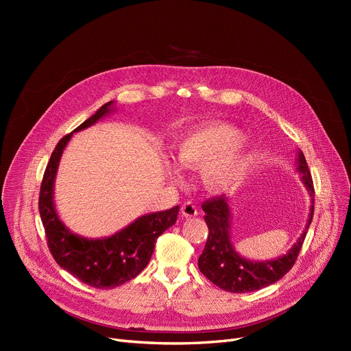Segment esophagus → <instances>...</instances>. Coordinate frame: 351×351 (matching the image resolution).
Instances as JSON below:
<instances>
[{
	"mask_svg": "<svg viewBox=\"0 0 351 351\" xmlns=\"http://www.w3.org/2000/svg\"><path fill=\"white\" fill-rule=\"evenodd\" d=\"M180 212L185 217H195L197 215V208L192 204V202H185L180 208Z\"/></svg>",
	"mask_w": 351,
	"mask_h": 351,
	"instance_id": "esophagus-1",
	"label": "esophagus"
}]
</instances>
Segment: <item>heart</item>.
Masks as SVG:
<instances>
[{
    "mask_svg": "<svg viewBox=\"0 0 351 351\" xmlns=\"http://www.w3.org/2000/svg\"><path fill=\"white\" fill-rule=\"evenodd\" d=\"M241 131L228 123H210L183 135L176 147V162L182 168L204 169L205 186L215 193L228 191L242 172L243 152L226 154L241 141ZM176 175V171H173Z\"/></svg>",
    "mask_w": 351,
    "mask_h": 351,
    "instance_id": "b5f03b06",
    "label": "heart"
}]
</instances>
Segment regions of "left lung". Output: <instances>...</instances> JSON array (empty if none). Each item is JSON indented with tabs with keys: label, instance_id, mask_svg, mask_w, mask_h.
<instances>
[{
	"label": "left lung",
	"instance_id": "1",
	"mask_svg": "<svg viewBox=\"0 0 351 351\" xmlns=\"http://www.w3.org/2000/svg\"><path fill=\"white\" fill-rule=\"evenodd\" d=\"M298 172L311 197L310 213L304 232L300 234L298 242L278 259L256 262L242 257L234 250L230 241L232 213L228 197L220 195L204 202L202 209L206 213L205 222L209 228V237L204 252L199 256L197 266L199 270L217 287L230 293L256 291L276 283L293 267L311 223L313 212H315V199H313L315 188H313L306 158L300 151L298 155Z\"/></svg>",
	"mask_w": 351,
	"mask_h": 351
}]
</instances>
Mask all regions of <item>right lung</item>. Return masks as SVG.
<instances>
[{
  "mask_svg": "<svg viewBox=\"0 0 351 351\" xmlns=\"http://www.w3.org/2000/svg\"><path fill=\"white\" fill-rule=\"evenodd\" d=\"M114 101L102 105L97 112L81 123L75 131L97 123L114 112ZM73 132L65 135L51 155L40 192V215L45 229L48 247L62 269L82 283L97 289H112L136 276L149 263L156 239L173 226L179 206L169 210L147 213L109 237L88 239L72 233L60 219L53 205V183L65 146Z\"/></svg>",
  "mask_w": 351,
  "mask_h": 351,
  "instance_id": "add662e5",
  "label": "right lung"
}]
</instances>
